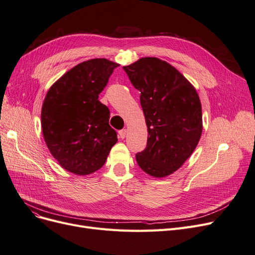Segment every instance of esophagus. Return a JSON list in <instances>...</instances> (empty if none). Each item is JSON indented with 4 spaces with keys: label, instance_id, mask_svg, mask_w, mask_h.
<instances>
[{
    "label": "esophagus",
    "instance_id": "34e87169",
    "mask_svg": "<svg viewBox=\"0 0 255 255\" xmlns=\"http://www.w3.org/2000/svg\"><path fill=\"white\" fill-rule=\"evenodd\" d=\"M126 134H127V130L126 129H122L119 131V135L122 139H124L126 137Z\"/></svg>",
    "mask_w": 255,
    "mask_h": 255
}]
</instances>
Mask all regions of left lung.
<instances>
[{
    "mask_svg": "<svg viewBox=\"0 0 255 255\" xmlns=\"http://www.w3.org/2000/svg\"><path fill=\"white\" fill-rule=\"evenodd\" d=\"M140 92L148 127L145 150L135 158L155 178L173 174L189 158L202 134V108L193 84L173 65L156 57H142L123 66Z\"/></svg>",
    "mask_w": 255,
    "mask_h": 255,
    "instance_id": "8db88e82",
    "label": "left lung"
}]
</instances>
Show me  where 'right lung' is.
I'll return each mask as SVG.
<instances>
[{"instance_id":"obj_1","label":"right lung","mask_w":255,"mask_h":255,"mask_svg":"<svg viewBox=\"0 0 255 255\" xmlns=\"http://www.w3.org/2000/svg\"><path fill=\"white\" fill-rule=\"evenodd\" d=\"M119 66L95 58L74 66L55 82L41 107V130L53 157L76 175L103 167L117 132L109 126V109L98 100Z\"/></svg>"}]
</instances>
